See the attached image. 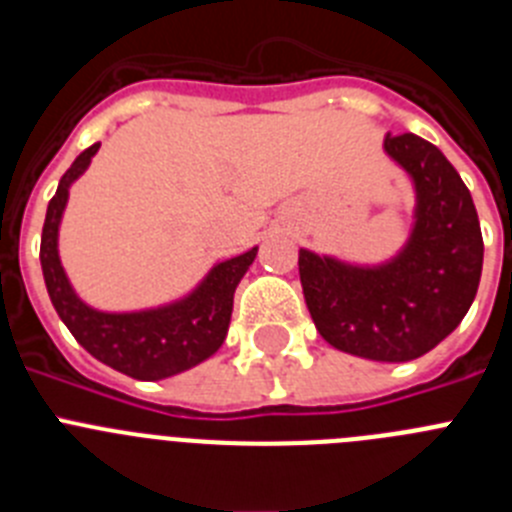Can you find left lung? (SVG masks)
<instances>
[{"mask_svg": "<svg viewBox=\"0 0 512 512\" xmlns=\"http://www.w3.org/2000/svg\"><path fill=\"white\" fill-rule=\"evenodd\" d=\"M384 151L415 184V225L395 259L343 264L300 248V282L320 336L372 361H413L467 315L482 277V230L472 194L449 158L413 133Z\"/></svg>", "mask_w": 512, "mask_h": 512, "instance_id": "8db88e82", "label": "left lung"}]
</instances>
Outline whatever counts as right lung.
Instances as JSON below:
<instances>
[{
  "instance_id": "obj_1",
  "label": "right lung",
  "mask_w": 512,
  "mask_h": 512,
  "mask_svg": "<svg viewBox=\"0 0 512 512\" xmlns=\"http://www.w3.org/2000/svg\"><path fill=\"white\" fill-rule=\"evenodd\" d=\"M99 143L81 151L71 169L61 176L53 200L48 202L40 238V266L58 318L71 336L94 359L143 382L174 377L210 359L228 336L233 295L259 248L220 261L182 300L138 312H102L79 300L58 259V228L69 202V187L79 179Z\"/></svg>"
}]
</instances>
